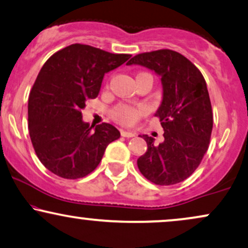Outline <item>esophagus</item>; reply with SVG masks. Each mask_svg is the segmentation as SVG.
<instances>
[{"mask_svg":"<svg viewBox=\"0 0 248 248\" xmlns=\"http://www.w3.org/2000/svg\"><path fill=\"white\" fill-rule=\"evenodd\" d=\"M121 136H124V137H134V136H135V133L128 132V130H121Z\"/></svg>","mask_w":248,"mask_h":248,"instance_id":"obj_1","label":"esophagus"}]
</instances>
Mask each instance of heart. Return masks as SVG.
I'll list each match as a JSON object with an SVG mask.
<instances>
[{"label": "heart", "mask_w": 248, "mask_h": 248, "mask_svg": "<svg viewBox=\"0 0 248 248\" xmlns=\"http://www.w3.org/2000/svg\"><path fill=\"white\" fill-rule=\"evenodd\" d=\"M144 113V108H133V107L120 105L115 107L112 111L113 119L124 126H132L135 124L137 119Z\"/></svg>", "instance_id": "obj_1"}]
</instances>
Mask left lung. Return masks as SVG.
<instances>
[{"label":"left lung","mask_w":248,"mask_h":248,"mask_svg":"<svg viewBox=\"0 0 248 248\" xmlns=\"http://www.w3.org/2000/svg\"><path fill=\"white\" fill-rule=\"evenodd\" d=\"M137 64L160 77L163 97L155 116L160 119L164 141L140 135L147 153L137 159L140 172L156 185L181 183L198 169L209 147L213 111L207 83L188 59L171 49L143 53L127 65Z\"/></svg>","instance_id":"8db88e82"}]
</instances>
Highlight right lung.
<instances>
[{"instance_id":"add662e5","label":"right lung","mask_w":248,"mask_h":248,"mask_svg":"<svg viewBox=\"0 0 248 248\" xmlns=\"http://www.w3.org/2000/svg\"><path fill=\"white\" fill-rule=\"evenodd\" d=\"M130 56L74 44L45 62L29 97V132L39 160L50 172L64 179L85 177L120 137L109 124L90 127L82 109L99 93L105 74Z\"/></svg>"}]
</instances>
